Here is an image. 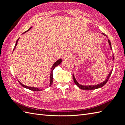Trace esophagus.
I'll list each match as a JSON object with an SVG mask.
<instances>
[{"label": "esophagus", "mask_w": 125, "mask_h": 125, "mask_svg": "<svg viewBox=\"0 0 125 125\" xmlns=\"http://www.w3.org/2000/svg\"><path fill=\"white\" fill-rule=\"evenodd\" d=\"M72 54L71 52L69 51L65 52L64 53V55H63V58L65 59V60L71 58H72Z\"/></svg>", "instance_id": "esophagus-1"}]
</instances>
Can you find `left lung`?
<instances>
[{
	"mask_svg": "<svg viewBox=\"0 0 125 125\" xmlns=\"http://www.w3.org/2000/svg\"><path fill=\"white\" fill-rule=\"evenodd\" d=\"M103 35H104L105 36H106V35L105 33H103ZM108 42H109V45L110 46V48L112 50V47H111V42L109 40H108ZM113 60H114V54L113 55ZM112 72H113V69H112L111 71L110 72V73L109 74L108 76H107V79L105 80V81H104V82H102V83H101L99 84H97V85H82L79 84V83H78L77 80H76L75 78L74 77V74H73V80H74V82L75 84L77 85L78 87H79L80 89H83V90H94V89H98L99 88H101L104 85H105V84L107 83V82L108 81V80L109 79L110 77V75L111 74V73Z\"/></svg>",
	"mask_w": 125,
	"mask_h": 125,
	"instance_id": "8db88e82",
	"label": "left lung"
}]
</instances>
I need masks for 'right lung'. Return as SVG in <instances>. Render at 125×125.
Segmentation results:
<instances>
[{
	"instance_id": "obj_1",
	"label": "right lung",
	"mask_w": 125,
	"mask_h": 125,
	"mask_svg": "<svg viewBox=\"0 0 125 125\" xmlns=\"http://www.w3.org/2000/svg\"><path fill=\"white\" fill-rule=\"evenodd\" d=\"M31 27H30V28L28 30L26 31H25V32H24L23 33H24L25 32H27V31H28L29 30H30L31 29ZM18 40H19V39L17 40V41L16 42L15 45V47L14 48L13 51L15 50V47H16V45H17V43H18ZM61 62H62V59H60V60H58V61H57L56 62L54 63L53 65H52V68H51V74H50V86L51 85V84L53 83V69L55 68V67L57 66V65H58ZM19 83L23 86V87L28 89H30V90H33V91H40V90H41V89H40L38 88H34V87H30V86H26V85H24V84H22L21 83H20L19 81Z\"/></svg>"
}]
</instances>
